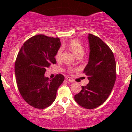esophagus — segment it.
<instances>
[{
	"label": "esophagus",
	"mask_w": 132,
	"mask_h": 132,
	"mask_svg": "<svg viewBox=\"0 0 132 132\" xmlns=\"http://www.w3.org/2000/svg\"><path fill=\"white\" fill-rule=\"evenodd\" d=\"M65 79H66L67 80H68V82H74L73 79H71V77H70L66 76V77H65Z\"/></svg>",
	"instance_id": "1"
}]
</instances>
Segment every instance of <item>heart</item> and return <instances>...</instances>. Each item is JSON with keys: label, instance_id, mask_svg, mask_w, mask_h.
Returning <instances> with one entry per match:
<instances>
[{"label": "heart", "instance_id": "1", "mask_svg": "<svg viewBox=\"0 0 132 132\" xmlns=\"http://www.w3.org/2000/svg\"><path fill=\"white\" fill-rule=\"evenodd\" d=\"M68 48L75 54L77 56H79L83 55V54L84 53V47L83 46V45L76 39H73L70 41L69 43L68 44ZM62 48H59L58 50H57L56 53L55 55V57L57 60H59L61 57V55H62ZM76 69L74 68L70 67L68 68V72L70 73H73V72L75 71Z\"/></svg>", "mask_w": 132, "mask_h": 132}]
</instances>
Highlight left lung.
<instances>
[{"label":"left lung","mask_w":132,"mask_h":132,"mask_svg":"<svg viewBox=\"0 0 132 132\" xmlns=\"http://www.w3.org/2000/svg\"><path fill=\"white\" fill-rule=\"evenodd\" d=\"M89 62L84 73L89 80L75 95L78 104L88 109L102 104L109 97L116 80V62L109 47L100 38L89 34Z\"/></svg>","instance_id":"8db88e82"}]
</instances>
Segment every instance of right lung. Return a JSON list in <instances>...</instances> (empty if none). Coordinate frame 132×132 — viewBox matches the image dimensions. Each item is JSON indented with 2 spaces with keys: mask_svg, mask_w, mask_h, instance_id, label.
Segmentation results:
<instances>
[{
  "mask_svg": "<svg viewBox=\"0 0 132 132\" xmlns=\"http://www.w3.org/2000/svg\"><path fill=\"white\" fill-rule=\"evenodd\" d=\"M61 46L59 38L37 35L28 39L18 53L15 74L18 89L25 102L37 109L53 103L64 76L58 74L50 80L44 77L46 68L55 64V56Z\"/></svg>",
  "mask_w": 132,
  "mask_h": 132,
  "instance_id": "obj_1",
  "label": "right lung"
}]
</instances>
